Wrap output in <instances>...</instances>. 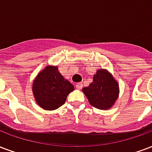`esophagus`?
<instances>
[{"label": "esophagus", "mask_w": 152, "mask_h": 152, "mask_svg": "<svg viewBox=\"0 0 152 152\" xmlns=\"http://www.w3.org/2000/svg\"><path fill=\"white\" fill-rule=\"evenodd\" d=\"M82 87H83V85H82L81 83H78V84H76V88L77 89H81Z\"/></svg>", "instance_id": "obj_1"}]
</instances>
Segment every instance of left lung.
I'll use <instances>...</instances> for the list:
<instances>
[{
    "mask_svg": "<svg viewBox=\"0 0 152 152\" xmlns=\"http://www.w3.org/2000/svg\"><path fill=\"white\" fill-rule=\"evenodd\" d=\"M82 92L93 107L99 110H109L118 98V82L106 69H98L93 76V80Z\"/></svg>",
    "mask_w": 152,
    "mask_h": 152,
    "instance_id": "obj_1",
    "label": "left lung"
}]
</instances>
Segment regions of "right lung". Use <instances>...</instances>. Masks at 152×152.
I'll use <instances>...</instances> for the list:
<instances>
[{
	"instance_id": "right-lung-1",
	"label": "right lung",
	"mask_w": 152,
	"mask_h": 152,
	"mask_svg": "<svg viewBox=\"0 0 152 152\" xmlns=\"http://www.w3.org/2000/svg\"><path fill=\"white\" fill-rule=\"evenodd\" d=\"M74 86L59 72L58 66L48 65L34 80L32 91L35 102L46 110H55L64 104Z\"/></svg>"
}]
</instances>
